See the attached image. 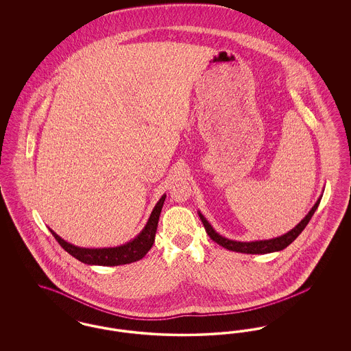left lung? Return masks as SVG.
Returning a JSON list of instances; mask_svg holds the SVG:
<instances>
[{
  "instance_id": "obj_1",
  "label": "left lung",
  "mask_w": 351,
  "mask_h": 351,
  "mask_svg": "<svg viewBox=\"0 0 351 351\" xmlns=\"http://www.w3.org/2000/svg\"><path fill=\"white\" fill-rule=\"evenodd\" d=\"M321 201V197L318 199L317 202L315 204V206L312 208V210L306 215V217L301 221L300 223L292 229L291 232L284 234L282 237L274 238V239H267V241H255V242H237V241H232L228 238L221 237L219 234L216 233L213 230V228L209 225V222L204 218V216L199 213L201 221L204 223V228L206 230L208 235L217 242L219 246L228 249V250L237 251V252H245V254H267V252H274V251H280L285 249L288 245H291L299 235L301 232L305 229V226L308 225V222L311 221V218L313 217L316 209H317L318 204Z\"/></svg>"
}]
</instances>
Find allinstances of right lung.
I'll list each match as a JSON object with an SVG mask.
<instances>
[{
	"mask_svg": "<svg viewBox=\"0 0 351 351\" xmlns=\"http://www.w3.org/2000/svg\"><path fill=\"white\" fill-rule=\"evenodd\" d=\"M166 200V195L155 205L147 225L135 239L132 242L119 246V247H110V249H83L76 247L66 241H63L58 234L53 233L50 229L51 234L59 242V245L71 254L77 261L86 263V265H99V266H119L128 265L132 262H136L142 259L154 245L155 233L158 228V221Z\"/></svg>",
	"mask_w": 351,
	"mask_h": 351,
	"instance_id": "obj_1",
	"label": "right lung"
}]
</instances>
